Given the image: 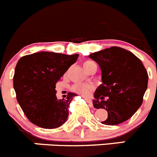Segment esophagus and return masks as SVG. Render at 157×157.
Segmentation results:
<instances>
[{"mask_svg":"<svg viewBox=\"0 0 157 157\" xmlns=\"http://www.w3.org/2000/svg\"><path fill=\"white\" fill-rule=\"evenodd\" d=\"M84 97L85 100H86V101H87L88 103H89L90 104V106H92L93 103H92V100H90V98H89V97Z\"/></svg>","mask_w":157,"mask_h":157,"instance_id":"34e87169","label":"esophagus"}]
</instances>
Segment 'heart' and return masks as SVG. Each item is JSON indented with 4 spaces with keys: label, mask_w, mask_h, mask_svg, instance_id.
I'll list each match as a JSON object with an SVG mask.
<instances>
[{
    "label": "heart",
    "mask_w": 157,
    "mask_h": 157,
    "mask_svg": "<svg viewBox=\"0 0 157 157\" xmlns=\"http://www.w3.org/2000/svg\"><path fill=\"white\" fill-rule=\"evenodd\" d=\"M96 64L94 62L86 60L83 62V66L86 71H87L92 65ZM93 89V86L90 84H83V83H77L72 86V90L77 94H81L83 96H88Z\"/></svg>",
    "instance_id": "obj_1"
}]
</instances>
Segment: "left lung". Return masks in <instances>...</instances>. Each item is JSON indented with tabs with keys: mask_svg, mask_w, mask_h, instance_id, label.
<instances>
[{
	"mask_svg": "<svg viewBox=\"0 0 157 157\" xmlns=\"http://www.w3.org/2000/svg\"><path fill=\"white\" fill-rule=\"evenodd\" d=\"M89 57L101 71L102 83L93 100L96 109L108 113L101 123L113 126L125 122L141 106L147 89L148 74L144 64L133 53L119 47L97 51Z\"/></svg>",
	"mask_w": 157,
	"mask_h": 157,
	"instance_id": "1",
	"label": "left lung"
}]
</instances>
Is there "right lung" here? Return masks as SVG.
Masks as SVG:
<instances>
[{"label":"right lung","mask_w":157,"mask_h":157,"mask_svg":"<svg viewBox=\"0 0 157 157\" xmlns=\"http://www.w3.org/2000/svg\"><path fill=\"white\" fill-rule=\"evenodd\" d=\"M78 56L42 51L24 56L18 60L13 89L21 109L33 124L54 129L67 121L69 104L76 94L69 93L66 99L58 100L55 86Z\"/></svg>","instance_id":"obj_1"}]
</instances>
